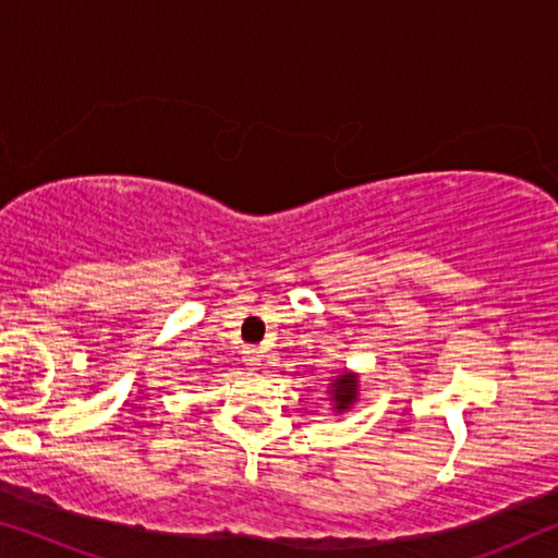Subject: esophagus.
Listing matches in <instances>:
<instances>
[{
  "label": "esophagus",
  "instance_id": "34e87169",
  "mask_svg": "<svg viewBox=\"0 0 558 558\" xmlns=\"http://www.w3.org/2000/svg\"><path fill=\"white\" fill-rule=\"evenodd\" d=\"M244 365L247 367H257L259 362H263V356H259V349H255V347H244Z\"/></svg>",
  "mask_w": 558,
  "mask_h": 558
}]
</instances>
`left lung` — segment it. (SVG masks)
<instances>
[{
    "label": "left lung",
    "instance_id": "obj_1",
    "mask_svg": "<svg viewBox=\"0 0 558 558\" xmlns=\"http://www.w3.org/2000/svg\"><path fill=\"white\" fill-rule=\"evenodd\" d=\"M331 392H333V400H337V408L339 411H344V408H349L354 403L356 398V383L352 380L349 375H341L339 380L331 383Z\"/></svg>",
    "mask_w": 558,
    "mask_h": 558
}]
</instances>
